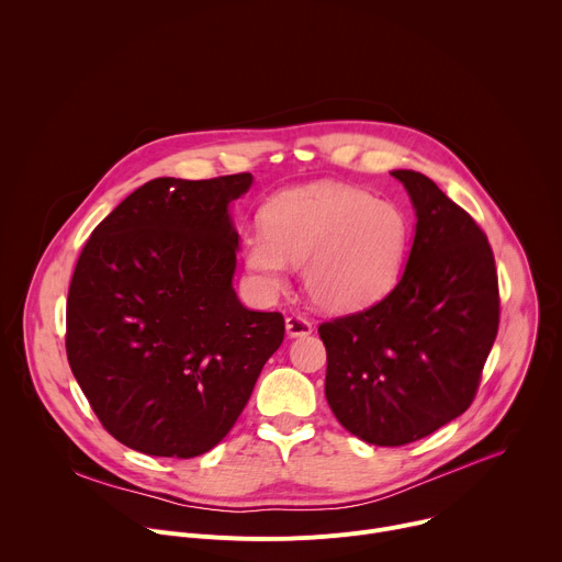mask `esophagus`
I'll return each instance as SVG.
<instances>
[{
	"label": "esophagus",
	"instance_id": "esophagus-1",
	"mask_svg": "<svg viewBox=\"0 0 562 562\" xmlns=\"http://www.w3.org/2000/svg\"><path fill=\"white\" fill-rule=\"evenodd\" d=\"M286 325V336L289 338H304L308 334H313V325L308 323V319H304L302 315H289L284 319Z\"/></svg>",
	"mask_w": 562,
	"mask_h": 562
}]
</instances>
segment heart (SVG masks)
<instances>
[{
  "label": "heart",
  "instance_id": "b5f03b06",
  "mask_svg": "<svg viewBox=\"0 0 562 562\" xmlns=\"http://www.w3.org/2000/svg\"><path fill=\"white\" fill-rule=\"evenodd\" d=\"M412 239L405 211L367 191L323 182L284 191L262 209V231L243 243L256 286L273 295L302 267L311 302L329 313L362 311L403 276Z\"/></svg>",
  "mask_w": 562,
  "mask_h": 562
}]
</instances>
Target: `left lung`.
I'll return each instance as SVG.
<instances>
[{
  "mask_svg": "<svg viewBox=\"0 0 562 562\" xmlns=\"http://www.w3.org/2000/svg\"><path fill=\"white\" fill-rule=\"evenodd\" d=\"M391 176L418 220L407 269L384 300L317 329L334 416L378 447L420 440L469 409L501 315L487 235L427 176Z\"/></svg>",
  "mask_w": 562,
  "mask_h": 562,
  "instance_id": "1",
  "label": "left lung"
}]
</instances>
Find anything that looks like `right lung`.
Wrapping results in <instances>:
<instances>
[{"label": "right lung", "mask_w": 562, "mask_h": 562, "mask_svg": "<svg viewBox=\"0 0 562 562\" xmlns=\"http://www.w3.org/2000/svg\"><path fill=\"white\" fill-rule=\"evenodd\" d=\"M251 173L157 178L91 233L66 302V356L104 429L162 458L213 449L284 340L278 311L233 289L231 202Z\"/></svg>", "instance_id": "1"}]
</instances>
